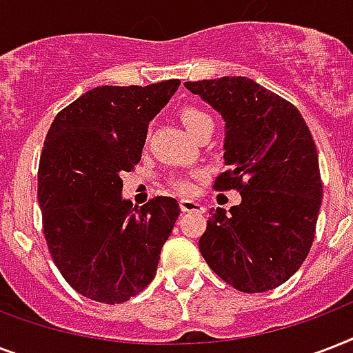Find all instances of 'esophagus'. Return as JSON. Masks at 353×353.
<instances>
[{"label":"esophagus","mask_w":353,"mask_h":353,"mask_svg":"<svg viewBox=\"0 0 353 353\" xmlns=\"http://www.w3.org/2000/svg\"><path fill=\"white\" fill-rule=\"evenodd\" d=\"M179 207H181L183 212H205L203 205L199 201H194V199H181Z\"/></svg>","instance_id":"34e87169"}]
</instances>
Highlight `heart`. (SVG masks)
<instances>
[{
  "label": "heart",
  "instance_id": "heart-1",
  "mask_svg": "<svg viewBox=\"0 0 353 353\" xmlns=\"http://www.w3.org/2000/svg\"><path fill=\"white\" fill-rule=\"evenodd\" d=\"M205 119H209V115L205 112H201V110H198V108H183L181 121L190 133H192L194 130H196V126L201 124ZM174 187H176L179 192H190V190H192V183L188 181V179H185V177H176V179H174Z\"/></svg>",
  "mask_w": 353,
  "mask_h": 353
}]
</instances>
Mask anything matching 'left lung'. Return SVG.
Returning <instances> with one entry per match:
<instances>
[{
    "mask_svg": "<svg viewBox=\"0 0 353 353\" xmlns=\"http://www.w3.org/2000/svg\"><path fill=\"white\" fill-rule=\"evenodd\" d=\"M225 121L229 170L216 190L238 188L241 203L210 210L199 238L205 262L243 293L274 290L306 260L323 183L317 148L291 102L245 77L185 82Z\"/></svg>",
    "mask_w": 353,
    "mask_h": 353,
    "instance_id": "left-lung-1",
    "label": "left lung"
}]
</instances>
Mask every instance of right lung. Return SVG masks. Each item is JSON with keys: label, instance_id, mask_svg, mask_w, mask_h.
Segmentation results:
<instances>
[{"label": "right lung", "instance_id": "obj_1", "mask_svg": "<svg viewBox=\"0 0 353 353\" xmlns=\"http://www.w3.org/2000/svg\"><path fill=\"white\" fill-rule=\"evenodd\" d=\"M179 80L99 85L52 121L38 168L43 234L58 271L91 301L121 304L152 282L179 203L122 198V172L141 161L150 121Z\"/></svg>", "mask_w": 353, "mask_h": 353}]
</instances>
